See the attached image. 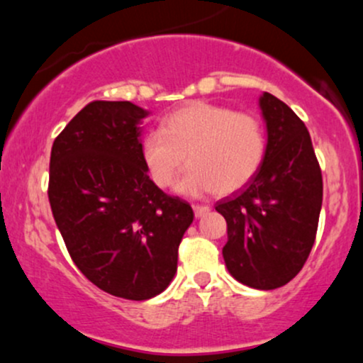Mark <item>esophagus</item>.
Returning <instances> with one entry per match:
<instances>
[{
    "instance_id": "1",
    "label": "esophagus",
    "mask_w": 363,
    "mask_h": 363,
    "mask_svg": "<svg viewBox=\"0 0 363 363\" xmlns=\"http://www.w3.org/2000/svg\"><path fill=\"white\" fill-rule=\"evenodd\" d=\"M193 208H194L196 218H201V216L208 215V211H210V206H206V205H196Z\"/></svg>"
}]
</instances>
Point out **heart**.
Returning a JSON list of instances; mask_svg holds the SVG:
<instances>
[{
	"instance_id": "heart-1",
	"label": "heart",
	"mask_w": 363,
	"mask_h": 363,
	"mask_svg": "<svg viewBox=\"0 0 363 363\" xmlns=\"http://www.w3.org/2000/svg\"><path fill=\"white\" fill-rule=\"evenodd\" d=\"M266 136L259 119L208 102H191L162 123L160 131L141 141V160L158 187H169L184 167L177 193L201 196L211 191L230 194L259 172Z\"/></svg>"
}]
</instances>
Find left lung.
Listing matches in <instances>:
<instances>
[{"label": "left lung", "mask_w": 363, "mask_h": 363, "mask_svg": "<svg viewBox=\"0 0 363 363\" xmlns=\"http://www.w3.org/2000/svg\"><path fill=\"white\" fill-rule=\"evenodd\" d=\"M266 153L259 172L234 198L216 203L227 220L223 259L237 281L257 290L286 285L314 245L323 176L311 135L298 116L262 91Z\"/></svg>", "instance_id": "8db88e82"}]
</instances>
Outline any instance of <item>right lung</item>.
I'll use <instances>...</instances> for the list:
<instances>
[{
    "label": "right lung",
    "instance_id": "obj_1",
    "mask_svg": "<svg viewBox=\"0 0 363 363\" xmlns=\"http://www.w3.org/2000/svg\"><path fill=\"white\" fill-rule=\"evenodd\" d=\"M147 109L86 104L54 140L49 203L69 256L99 289L128 301L162 294L193 208L153 184L141 160Z\"/></svg>",
    "mask_w": 363,
    "mask_h": 363
}]
</instances>
